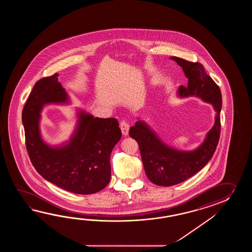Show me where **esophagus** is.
<instances>
[{
  "instance_id": "34e87169",
  "label": "esophagus",
  "mask_w": 252,
  "mask_h": 252,
  "mask_svg": "<svg viewBox=\"0 0 252 252\" xmlns=\"http://www.w3.org/2000/svg\"><path fill=\"white\" fill-rule=\"evenodd\" d=\"M120 128L122 129V132H123L124 136H127V135H128L129 125H128L127 122H125V121H122V123L120 124Z\"/></svg>"
}]
</instances>
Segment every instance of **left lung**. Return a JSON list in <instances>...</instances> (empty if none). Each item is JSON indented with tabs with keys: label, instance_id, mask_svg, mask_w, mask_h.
Here are the masks:
<instances>
[{
	"label": "left lung",
	"instance_id": "8db88e82",
	"mask_svg": "<svg viewBox=\"0 0 252 252\" xmlns=\"http://www.w3.org/2000/svg\"><path fill=\"white\" fill-rule=\"evenodd\" d=\"M170 59L182 67L188 79L187 86H179L177 95L181 98L198 97L209 102L215 111V117L214 126L205 135L204 141L193 150H177L168 146L149 124L139 118L130 127L128 134L139 144L147 177L161 187L184 182L200 171L214 155L220 132V114L222 102L219 86L206 74L203 64L177 57Z\"/></svg>",
	"mask_w": 252,
	"mask_h": 252
}]
</instances>
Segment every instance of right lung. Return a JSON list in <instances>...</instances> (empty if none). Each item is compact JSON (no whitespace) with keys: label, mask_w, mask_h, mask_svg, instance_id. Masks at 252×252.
<instances>
[{"label":"right lung","mask_w":252,"mask_h":252,"mask_svg":"<svg viewBox=\"0 0 252 252\" xmlns=\"http://www.w3.org/2000/svg\"><path fill=\"white\" fill-rule=\"evenodd\" d=\"M55 74L38 81L22 110V124L31 161L48 182L71 193H95L111 180L110 157L122 138L118 121L94 118L76 109V124L67 141L48 144L40 131L43 108L48 104L67 105L68 92Z\"/></svg>","instance_id":"obj_1"}]
</instances>
